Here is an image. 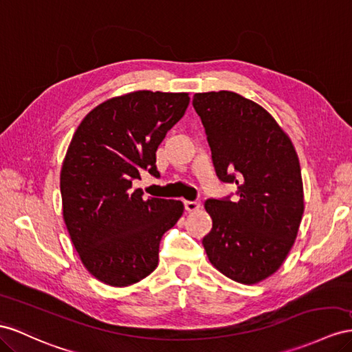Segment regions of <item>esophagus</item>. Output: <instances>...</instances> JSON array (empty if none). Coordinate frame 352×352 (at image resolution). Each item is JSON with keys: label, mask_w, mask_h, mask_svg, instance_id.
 Here are the masks:
<instances>
[{"label": "esophagus", "mask_w": 352, "mask_h": 352, "mask_svg": "<svg viewBox=\"0 0 352 352\" xmlns=\"http://www.w3.org/2000/svg\"><path fill=\"white\" fill-rule=\"evenodd\" d=\"M199 207H201V203H199V201H185V208H186V212H189V213L198 212Z\"/></svg>", "instance_id": "esophagus-1"}]
</instances>
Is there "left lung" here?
<instances>
[{"label":"left lung","instance_id":"1","mask_svg":"<svg viewBox=\"0 0 352 352\" xmlns=\"http://www.w3.org/2000/svg\"><path fill=\"white\" fill-rule=\"evenodd\" d=\"M216 173L236 185L208 198L213 228L203 239L208 259L226 277L254 284L277 271L303 214L299 160L290 139L258 103L232 91L194 94Z\"/></svg>","mask_w":352,"mask_h":352}]
</instances>
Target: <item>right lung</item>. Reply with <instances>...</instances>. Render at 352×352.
I'll return each mask as SVG.
<instances>
[{"instance_id":"right-lung-1","label":"right lung","mask_w":352,"mask_h":352,"mask_svg":"<svg viewBox=\"0 0 352 352\" xmlns=\"http://www.w3.org/2000/svg\"><path fill=\"white\" fill-rule=\"evenodd\" d=\"M188 93L135 91L100 103L74 133L60 173L63 219L94 277L124 287L158 265L161 236L182 201L148 197L133 180L160 177L157 148L184 117Z\"/></svg>"}]
</instances>
